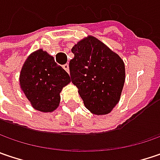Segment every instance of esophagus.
Masks as SVG:
<instances>
[{"label":"esophagus","instance_id":"34e87169","mask_svg":"<svg viewBox=\"0 0 160 160\" xmlns=\"http://www.w3.org/2000/svg\"><path fill=\"white\" fill-rule=\"evenodd\" d=\"M62 67H63V69H64L65 71H67L68 73L70 72V68H69V65H68V64H65V65H63Z\"/></svg>","mask_w":160,"mask_h":160}]
</instances>
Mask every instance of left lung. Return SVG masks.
<instances>
[{"label": "left lung", "instance_id": "8db88e82", "mask_svg": "<svg viewBox=\"0 0 160 160\" xmlns=\"http://www.w3.org/2000/svg\"><path fill=\"white\" fill-rule=\"evenodd\" d=\"M70 61L72 83L85 107L96 115L109 113L119 101L125 65L117 53L97 38L88 36L75 44Z\"/></svg>", "mask_w": 160, "mask_h": 160}]
</instances>
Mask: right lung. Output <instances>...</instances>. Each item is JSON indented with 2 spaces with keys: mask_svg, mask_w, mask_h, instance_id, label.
Listing matches in <instances>:
<instances>
[{
  "mask_svg": "<svg viewBox=\"0 0 160 160\" xmlns=\"http://www.w3.org/2000/svg\"><path fill=\"white\" fill-rule=\"evenodd\" d=\"M70 82L69 74L42 49L27 58L20 74L24 95L33 108L42 112H52L58 108L61 89Z\"/></svg>",
  "mask_w": 160,
  "mask_h": 160,
  "instance_id": "obj_1",
  "label": "right lung"
}]
</instances>
